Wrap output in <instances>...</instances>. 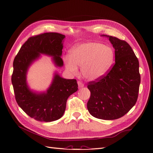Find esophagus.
Listing matches in <instances>:
<instances>
[{
	"instance_id": "34e87169",
	"label": "esophagus",
	"mask_w": 153,
	"mask_h": 153,
	"mask_svg": "<svg viewBox=\"0 0 153 153\" xmlns=\"http://www.w3.org/2000/svg\"><path fill=\"white\" fill-rule=\"evenodd\" d=\"M77 83H78V85L79 87H83L84 86V84H83V83L81 81H78Z\"/></svg>"
}]
</instances>
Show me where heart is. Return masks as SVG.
<instances>
[{
    "label": "heart",
    "instance_id": "b5f03b06",
    "mask_svg": "<svg viewBox=\"0 0 153 153\" xmlns=\"http://www.w3.org/2000/svg\"><path fill=\"white\" fill-rule=\"evenodd\" d=\"M114 50L107 46L89 42L73 48L69 58L65 59L66 67L72 74H76L78 66H82V73L86 78L96 80L108 71L114 61Z\"/></svg>",
    "mask_w": 153,
    "mask_h": 153
}]
</instances>
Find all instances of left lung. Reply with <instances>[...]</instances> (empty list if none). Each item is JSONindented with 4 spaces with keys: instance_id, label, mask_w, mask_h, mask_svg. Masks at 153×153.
<instances>
[{
    "instance_id": "1",
    "label": "left lung",
    "mask_w": 153,
    "mask_h": 153,
    "mask_svg": "<svg viewBox=\"0 0 153 153\" xmlns=\"http://www.w3.org/2000/svg\"><path fill=\"white\" fill-rule=\"evenodd\" d=\"M108 37L115 49V64L104 76L88 83L91 92L87 106L92 116L114 120L127 114L135 105L139 91V62L126 41Z\"/></svg>"
}]
</instances>
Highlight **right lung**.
Segmentation results:
<instances>
[{"instance_id": "obj_1", "label": "right lung", "mask_w": 153, "mask_h": 153, "mask_svg": "<svg viewBox=\"0 0 153 153\" xmlns=\"http://www.w3.org/2000/svg\"><path fill=\"white\" fill-rule=\"evenodd\" d=\"M65 36L47 32L32 36L22 46L13 61L11 82L18 105L29 117L41 122H52L61 118L66 110L69 96L78 90L75 79H65L55 74L47 92L30 91L26 82L28 68L40 53L53 56L55 64L62 66L61 57Z\"/></svg>"}]
</instances>
